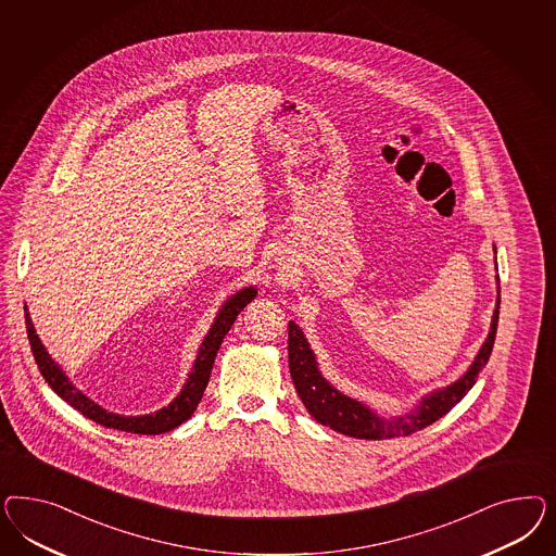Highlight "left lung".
Wrapping results in <instances>:
<instances>
[{
    "label": "left lung",
    "instance_id": "8db88e82",
    "mask_svg": "<svg viewBox=\"0 0 556 556\" xmlns=\"http://www.w3.org/2000/svg\"><path fill=\"white\" fill-rule=\"evenodd\" d=\"M493 253L497 254V251L493 249ZM495 267H497V258H495ZM497 286H500V277H497ZM497 320H500V291H497V302L493 309L488 338L481 344L471 367L465 370L463 377H458L455 383L424 395L418 405L404 416L381 418L377 412L370 409L369 405L361 404L353 397L344 395L342 391H338L334 386H330L318 369L316 354L309 349L307 338L303 337L302 328L295 321H289L291 379L298 389V395L302 397L305 409L314 416V420L320 421L321 426H330L332 430H337L344 437L361 438V440L407 437L440 420L444 414H448L477 383V377L488 365L489 354L493 351Z\"/></svg>",
    "mask_w": 556,
    "mask_h": 556
}]
</instances>
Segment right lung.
Masks as SVG:
<instances>
[{
  "mask_svg": "<svg viewBox=\"0 0 556 556\" xmlns=\"http://www.w3.org/2000/svg\"><path fill=\"white\" fill-rule=\"evenodd\" d=\"M254 298H256V287H242L240 291H236L235 295H230L226 302L222 303L212 328L207 330V334L203 338L202 346L198 351L193 367L187 375L186 386L179 391V395L165 407H161L152 414H144V416L114 414V412L103 409L93 400H89L84 391H79L73 386V381L65 375V370L61 369L59 363L52 358L51 354L47 353L45 344L40 342V338L34 330L33 318H30L26 305H24V316H26V332H28V340H30L34 361L42 372L45 381L51 386L52 391L59 397H63L71 407L81 412L85 418L101 424L105 428L135 432V434H163V432H168V430L181 426L184 421L191 418V414L202 402L203 391L207 388L219 344L224 342V337L232 328L238 314L247 307V303L253 302Z\"/></svg>",
  "mask_w": 556,
  "mask_h": 556,
  "instance_id": "obj_1",
  "label": "right lung"
}]
</instances>
